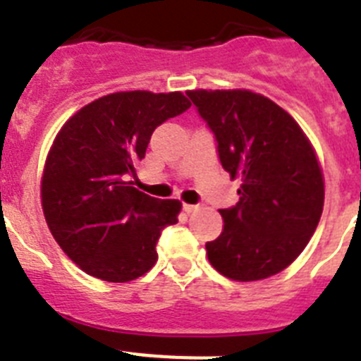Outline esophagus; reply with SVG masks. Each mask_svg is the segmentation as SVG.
<instances>
[{
    "instance_id": "34e87169",
    "label": "esophagus",
    "mask_w": 361,
    "mask_h": 361,
    "mask_svg": "<svg viewBox=\"0 0 361 361\" xmlns=\"http://www.w3.org/2000/svg\"><path fill=\"white\" fill-rule=\"evenodd\" d=\"M183 208L186 213H193L195 209H199V206H197V204H184Z\"/></svg>"
}]
</instances>
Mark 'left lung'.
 Masks as SVG:
<instances>
[{
  "mask_svg": "<svg viewBox=\"0 0 361 361\" xmlns=\"http://www.w3.org/2000/svg\"><path fill=\"white\" fill-rule=\"evenodd\" d=\"M215 135L220 164L240 178L238 202L220 209L224 229L206 244L220 275L238 282L273 276L295 262L320 222L324 175L288 111L250 90H190Z\"/></svg>",
  "mask_w": 361,
  "mask_h": 361,
  "instance_id": "8db88e82",
  "label": "left lung"
}]
</instances>
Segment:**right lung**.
<instances>
[{"instance_id": "obj_1", "label": "right lung", "mask_w": 361, "mask_h": 361, "mask_svg": "<svg viewBox=\"0 0 361 361\" xmlns=\"http://www.w3.org/2000/svg\"><path fill=\"white\" fill-rule=\"evenodd\" d=\"M191 103L180 92H116L92 101L59 130L47 155L41 204L50 233L72 262L106 282H130L157 262L166 226L183 204L133 188L159 124Z\"/></svg>"}]
</instances>
